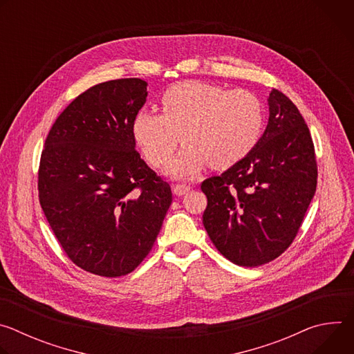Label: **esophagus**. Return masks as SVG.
<instances>
[{"mask_svg":"<svg viewBox=\"0 0 354 354\" xmlns=\"http://www.w3.org/2000/svg\"><path fill=\"white\" fill-rule=\"evenodd\" d=\"M172 190L176 196H182L185 193H187L190 190V186L189 185H183V183H178V185H174L172 186Z\"/></svg>","mask_w":354,"mask_h":354,"instance_id":"esophagus-1","label":"esophagus"}]
</instances>
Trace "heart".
Wrapping results in <instances>:
<instances>
[{"label":"heart","instance_id":"1","mask_svg":"<svg viewBox=\"0 0 354 354\" xmlns=\"http://www.w3.org/2000/svg\"><path fill=\"white\" fill-rule=\"evenodd\" d=\"M160 104L162 113H136L133 134L156 168L169 164L182 138L186 145L169 167L175 178H192L206 165L227 169L241 162L263 133L262 102L246 89L186 81L169 86Z\"/></svg>","mask_w":354,"mask_h":354}]
</instances>
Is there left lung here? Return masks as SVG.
<instances>
[{
	"label": "left lung",
	"mask_w": 354,
	"mask_h": 354,
	"mask_svg": "<svg viewBox=\"0 0 354 354\" xmlns=\"http://www.w3.org/2000/svg\"><path fill=\"white\" fill-rule=\"evenodd\" d=\"M268 102L269 122L255 149L200 185L212 242L246 268L279 258L292 243L317 190L315 148L304 118L277 89Z\"/></svg>",
	"instance_id": "1"
}]
</instances>
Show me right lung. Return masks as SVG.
Returning <instances> with one entry per match:
<instances>
[{"instance_id":"1","label":"right lung","mask_w":354,"mask_h":354,"mask_svg":"<svg viewBox=\"0 0 354 354\" xmlns=\"http://www.w3.org/2000/svg\"><path fill=\"white\" fill-rule=\"evenodd\" d=\"M147 82L91 86L62 112L41 151L37 190L47 223L85 272L120 277L149 254L172 203L169 183L136 151L133 119Z\"/></svg>"}]
</instances>
